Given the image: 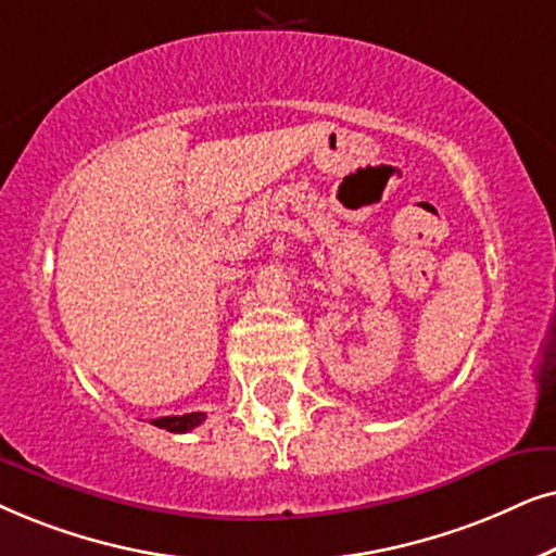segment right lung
Segmentation results:
<instances>
[{
	"label": "right lung",
	"instance_id": "add662e5",
	"mask_svg": "<svg viewBox=\"0 0 556 556\" xmlns=\"http://www.w3.org/2000/svg\"><path fill=\"white\" fill-rule=\"evenodd\" d=\"M205 419L203 412H192V414H180V417H157L152 419L154 427L160 429H167V432H190V429H195L201 421Z\"/></svg>",
	"mask_w": 556,
	"mask_h": 556
}]
</instances>
